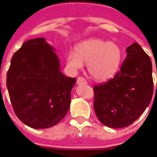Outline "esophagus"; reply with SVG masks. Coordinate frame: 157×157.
Returning a JSON list of instances; mask_svg holds the SVG:
<instances>
[{
  "mask_svg": "<svg viewBox=\"0 0 157 157\" xmlns=\"http://www.w3.org/2000/svg\"><path fill=\"white\" fill-rule=\"evenodd\" d=\"M76 83L78 84V85H86V84H87V81H86V79L83 78V77H81V76H80V77L77 78Z\"/></svg>",
  "mask_w": 157,
  "mask_h": 157,
  "instance_id": "obj_1",
  "label": "esophagus"
}]
</instances>
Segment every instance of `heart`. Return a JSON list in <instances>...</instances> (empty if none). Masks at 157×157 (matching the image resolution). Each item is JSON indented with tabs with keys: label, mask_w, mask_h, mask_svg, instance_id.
<instances>
[{
	"label": "heart",
	"mask_w": 157,
	"mask_h": 157,
	"mask_svg": "<svg viewBox=\"0 0 157 157\" xmlns=\"http://www.w3.org/2000/svg\"><path fill=\"white\" fill-rule=\"evenodd\" d=\"M76 54L69 53L67 63L71 70L82 68L83 63L94 80H110L118 71L122 59V51L117 43L105 41L98 38H90L76 45Z\"/></svg>",
	"instance_id": "b5f03b06"
}]
</instances>
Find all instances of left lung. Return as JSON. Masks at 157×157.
Masks as SVG:
<instances>
[{
  "label": "left lung",
  "instance_id": "1",
  "mask_svg": "<svg viewBox=\"0 0 157 157\" xmlns=\"http://www.w3.org/2000/svg\"><path fill=\"white\" fill-rule=\"evenodd\" d=\"M126 52L114 77L94 87L96 116L102 124L116 129L135 121L150 104L153 94L150 57L136 42L129 45Z\"/></svg>",
  "mask_w": 157,
  "mask_h": 157
}]
</instances>
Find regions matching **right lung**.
<instances>
[{"label": "right lung", "instance_id": "right-lung-1", "mask_svg": "<svg viewBox=\"0 0 157 157\" xmlns=\"http://www.w3.org/2000/svg\"><path fill=\"white\" fill-rule=\"evenodd\" d=\"M53 46L45 38L27 40L13 54L6 86L13 112L23 124L46 129L63 120L76 79L64 76Z\"/></svg>", "mask_w": 157, "mask_h": 157}]
</instances>
